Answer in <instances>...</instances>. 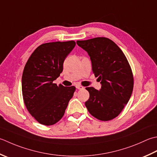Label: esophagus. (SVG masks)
<instances>
[{"label":"esophagus","mask_w":157,"mask_h":157,"mask_svg":"<svg viewBox=\"0 0 157 157\" xmlns=\"http://www.w3.org/2000/svg\"><path fill=\"white\" fill-rule=\"evenodd\" d=\"M76 88L79 89V90H82V89H84V87H83L82 86H80V85H77L76 86Z\"/></svg>","instance_id":"obj_1"}]
</instances>
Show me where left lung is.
<instances>
[{"label": "left lung", "instance_id": "8db88e82", "mask_svg": "<svg viewBox=\"0 0 157 157\" xmlns=\"http://www.w3.org/2000/svg\"><path fill=\"white\" fill-rule=\"evenodd\" d=\"M76 43L87 52L93 72L101 84L99 90L86 88L90 97L85 105L94 117L110 121L120 114L130 99L133 89L131 67L121 48L109 39L96 37Z\"/></svg>", "mask_w": 157, "mask_h": 157}]
</instances>
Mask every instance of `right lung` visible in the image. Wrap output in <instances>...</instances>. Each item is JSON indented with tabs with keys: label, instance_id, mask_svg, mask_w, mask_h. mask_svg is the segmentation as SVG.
Listing matches in <instances>:
<instances>
[{
	"label": "right lung",
	"instance_id": "obj_1",
	"mask_svg": "<svg viewBox=\"0 0 157 157\" xmlns=\"http://www.w3.org/2000/svg\"><path fill=\"white\" fill-rule=\"evenodd\" d=\"M75 45L74 41L46 43L35 49L24 67L21 89L25 105L40 124H54L63 118L75 86L53 82L63 72V63Z\"/></svg>",
	"mask_w": 157,
	"mask_h": 157
}]
</instances>
